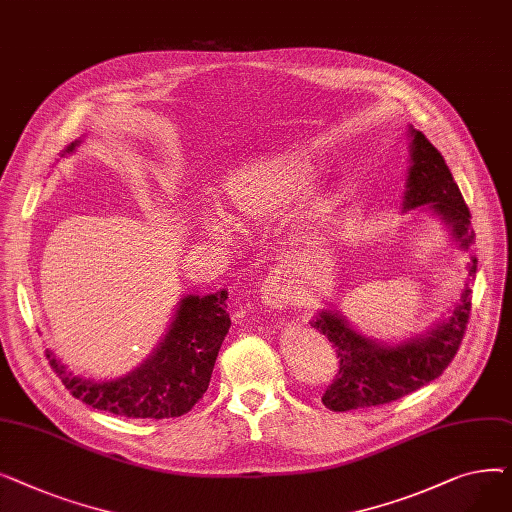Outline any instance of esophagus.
Segmentation results:
<instances>
[{"mask_svg":"<svg viewBox=\"0 0 512 512\" xmlns=\"http://www.w3.org/2000/svg\"><path fill=\"white\" fill-rule=\"evenodd\" d=\"M259 301L270 309H284L292 305L294 292H292L290 280L280 272L267 276L259 288Z\"/></svg>","mask_w":512,"mask_h":512,"instance_id":"1","label":"esophagus"}]
</instances>
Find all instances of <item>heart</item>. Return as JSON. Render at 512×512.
Instances as JSON below:
<instances>
[{
  "instance_id": "heart-1",
  "label": "heart",
  "mask_w": 512,
  "mask_h": 512,
  "mask_svg": "<svg viewBox=\"0 0 512 512\" xmlns=\"http://www.w3.org/2000/svg\"><path fill=\"white\" fill-rule=\"evenodd\" d=\"M313 174V159L303 151L267 153L230 168L222 176L220 195L240 226H259L274 220ZM203 228L215 240H228L232 236L230 224L215 215H207Z\"/></svg>"
}]
</instances>
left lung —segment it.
Wrapping results in <instances>:
<instances>
[{
  "instance_id": "left-lung-1",
  "label": "left lung",
  "mask_w": 512,
  "mask_h": 512,
  "mask_svg": "<svg viewBox=\"0 0 512 512\" xmlns=\"http://www.w3.org/2000/svg\"><path fill=\"white\" fill-rule=\"evenodd\" d=\"M409 168L402 213L423 207L438 218L459 251L475 242L471 213L463 201L440 151L425 134L409 126ZM477 272V257L467 263V284L459 301L446 317L429 326L423 334L400 342L375 340L355 330L338 309L324 307L309 321L311 328L328 336L340 357V369L326 390V409L342 413L388 405L436 380L459 351L471 313V288Z\"/></svg>"
}]
</instances>
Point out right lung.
<instances>
[{
  "instance_id": "add662e5",
  "label": "right lung",
  "mask_w": 512,
  "mask_h": 512,
  "mask_svg": "<svg viewBox=\"0 0 512 512\" xmlns=\"http://www.w3.org/2000/svg\"><path fill=\"white\" fill-rule=\"evenodd\" d=\"M83 139L72 141L62 157L72 155ZM228 290L186 294L176 305L170 326L153 353L114 380H87L45 351L51 369L78 400L97 411L132 419H166L191 411L209 388L220 346L230 330L226 311Z\"/></svg>"
}]
</instances>
